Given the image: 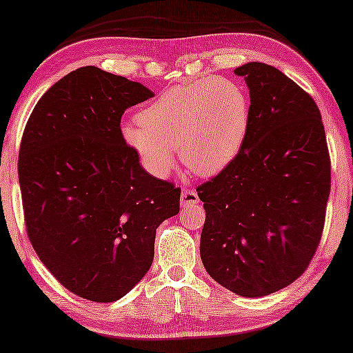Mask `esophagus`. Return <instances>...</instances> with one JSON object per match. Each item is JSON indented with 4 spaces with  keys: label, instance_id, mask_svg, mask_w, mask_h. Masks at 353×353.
<instances>
[{
    "label": "esophagus",
    "instance_id": "esophagus-1",
    "mask_svg": "<svg viewBox=\"0 0 353 353\" xmlns=\"http://www.w3.org/2000/svg\"><path fill=\"white\" fill-rule=\"evenodd\" d=\"M199 196L194 190H183L181 194V203L182 206H190V205H197L199 203Z\"/></svg>",
    "mask_w": 353,
    "mask_h": 353
}]
</instances>
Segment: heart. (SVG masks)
<instances>
[{
  "label": "heart",
  "instance_id": "1",
  "mask_svg": "<svg viewBox=\"0 0 353 353\" xmlns=\"http://www.w3.org/2000/svg\"><path fill=\"white\" fill-rule=\"evenodd\" d=\"M252 124V103L235 80L205 77L165 89L121 127L150 174L168 177L176 148L190 171L212 177L236 159Z\"/></svg>",
  "mask_w": 353,
  "mask_h": 353
}]
</instances>
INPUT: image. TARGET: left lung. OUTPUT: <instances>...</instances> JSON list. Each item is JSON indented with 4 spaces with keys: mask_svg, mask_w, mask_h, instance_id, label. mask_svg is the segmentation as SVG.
I'll use <instances>...</instances> for the list:
<instances>
[{
    "mask_svg": "<svg viewBox=\"0 0 353 353\" xmlns=\"http://www.w3.org/2000/svg\"><path fill=\"white\" fill-rule=\"evenodd\" d=\"M234 72L249 88L252 124L236 159L197 188L206 211L200 256L221 287L262 297L310 265L325 226L331 162L320 110L301 86L261 62Z\"/></svg>",
    "mask_w": 353,
    "mask_h": 353,
    "instance_id": "8db88e82",
    "label": "left lung"
}]
</instances>
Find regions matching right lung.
I'll return each instance as SVG.
<instances>
[{"mask_svg":"<svg viewBox=\"0 0 353 353\" xmlns=\"http://www.w3.org/2000/svg\"><path fill=\"white\" fill-rule=\"evenodd\" d=\"M153 95L83 66L42 95L22 134L28 238L50 273L88 301L125 296L152 267L156 229L181 208V190L142 168L119 127L127 108Z\"/></svg>","mask_w":353,"mask_h":353,"instance_id":"1","label":"right lung"}]
</instances>
